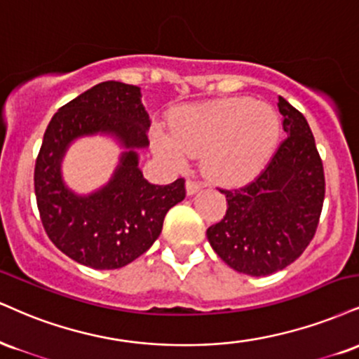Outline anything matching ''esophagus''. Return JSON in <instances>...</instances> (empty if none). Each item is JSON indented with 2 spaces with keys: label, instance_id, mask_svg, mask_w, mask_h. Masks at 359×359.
<instances>
[{
  "label": "esophagus",
  "instance_id": "34e87169",
  "mask_svg": "<svg viewBox=\"0 0 359 359\" xmlns=\"http://www.w3.org/2000/svg\"><path fill=\"white\" fill-rule=\"evenodd\" d=\"M185 187H187V194L189 196H192V194H196L198 189L202 187V182L201 180L194 179V177H189L187 179V184H185Z\"/></svg>",
  "mask_w": 359,
  "mask_h": 359
}]
</instances>
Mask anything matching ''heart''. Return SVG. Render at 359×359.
<instances>
[{"label": "heart", "mask_w": 359, "mask_h": 359, "mask_svg": "<svg viewBox=\"0 0 359 359\" xmlns=\"http://www.w3.org/2000/svg\"><path fill=\"white\" fill-rule=\"evenodd\" d=\"M279 116L267 103L226 98L175 115L174 135L157 138L158 149L174 161L204 155V167L217 179L237 182L261 170L279 138Z\"/></svg>", "instance_id": "obj_1"}]
</instances>
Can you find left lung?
<instances>
[{
	"label": "left lung",
	"mask_w": 359,
	"mask_h": 359,
	"mask_svg": "<svg viewBox=\"0 0 359 359\" xmlns=\"http://www.w3.org/2000/svg\"><path fill=\"white\" fill-rule=\"evenodd\" d=\"M278 109L287 137L256 179L219 189L226 214L207 229L217 256L249 276L278 273L294 262L316 234L325 202V168L304 115L283 97Z\"/></svg>",
	"instance_id": "1"
}]
</instances>
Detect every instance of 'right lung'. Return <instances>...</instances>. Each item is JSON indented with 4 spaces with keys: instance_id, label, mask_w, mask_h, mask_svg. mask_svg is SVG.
Returning <instances> with one entry per match:
<instances>
[{
    "instance_id": "obj_1",
    "label": "right lung",
    "mask_w": 359,
    "mask_h": 359,
    "mask_svg": "<svg viewBox=\"0 0 359 359\" xmlns=\"http://www.w3.org/2000/svg\"><path fill=\"white\" fill-rule=\"evenodd\" d=\"M140 88L103 81L63 105L46 127L36 163L34 196L46 236L56 248L93 269H118L150 249L170 207L185 197V180L154 185L138 168L135 149L149 145V114ZM111 133L129 152L111 182L80 198L64 187L59 163L76 136Z\"/></svg>"
}]
</instances>
